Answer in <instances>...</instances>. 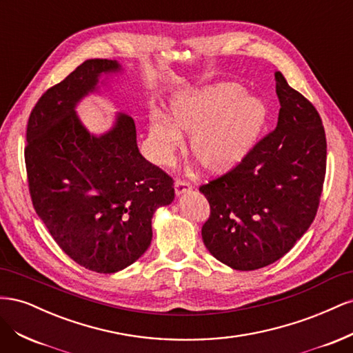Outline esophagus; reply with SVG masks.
<instances>
[{
	"label": "esophagus",
	"mask_w": 353,
	"mask_h": 353,
	"mask_svg": "<svg viewBox=\"0 0 353 353\" xmlns=\"http://www.w3.org/2000/svg\"><path fill=\"white\" fill-rule=\"evenodd\" d=\"M174 185H175L176 196L184 194V193H187V191H190L191 188H193V185H191L190 183H187V181H184V179H176Z\"/></svg>",
	"instance_id": "obj_1"
}]
</instances>
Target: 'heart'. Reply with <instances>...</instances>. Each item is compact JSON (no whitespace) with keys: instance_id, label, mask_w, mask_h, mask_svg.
Here are the masks:
<instances>
[{"instance_id":"heart-1","label":"heart","mask_w":353,"mask_h":353,"mask_svg":"<svg viewBox=\"0 0 353 353\" xmlns=\"http://www.w3.org/2000/svg\"><path fill=\"white\" fill-rule=\"evenodd\" d=\"M268 119L265 103L243 94L236 83H215L179 95L169 105V121L153 114L148 145L156 163L169 165L188 134L190 150L210 172L240 163L258 140Z\"/></svg>"}]
</instances>
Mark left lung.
<instances>
[{
    "instance_id": "1",
    "label": "left lung",
    "mask_w": 353,
    "mask_h": 353,
    "mask_svg": "<svg viewBox=\"0 0 353 353\" xmlns=\"http://www.w3.org/2000/svg\"><path fill=\"white\" fill-rule=\"evenodd\" d=\"M276 128L241 163L200 187L210 205L201 239L237 271L279 261L311 227L321 197L327 143L316 109L275 72Z\"/></svg>"
}]
</instances>
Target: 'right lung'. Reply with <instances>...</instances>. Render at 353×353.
Listing matches in <instances>:
<instances>
[{"mask_svg":"<svg viewBox=\"0 0 353 353\" xmlns=\"http://www.w3.org/2000/svg\"><path fill=\"white\" fill-rule=\"evenodd\" d=\"M116 60L90 59L50 88L32 110L25 162L32 203L52 239L87 270L113 274L152 243L154 212L174 201L172 178L145 160L132 117L109 131L87 130L77 105L121 73Z\"/></svg>","mask_w":353,"mask_h":353,"instance_id":"1","label":"right lung"}]
</instances>
